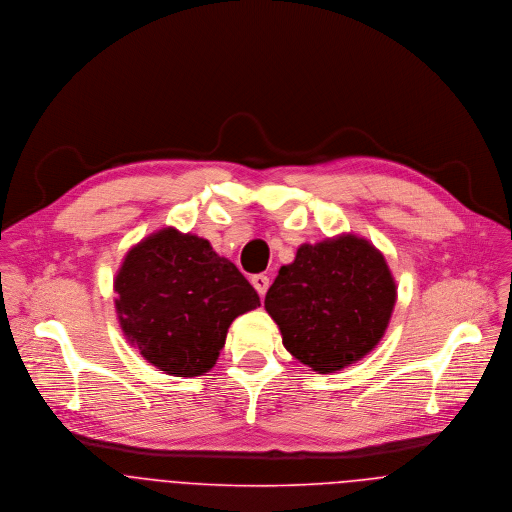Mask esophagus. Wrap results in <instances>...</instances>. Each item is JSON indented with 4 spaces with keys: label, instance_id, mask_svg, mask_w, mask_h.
Returning a JSON list of instances; mask_svg holds the SVG:
<instances>
[{
    "label": "esophagus",
    "instance_id": "esophagus-1",
    "mask_svg": "<svg viewBox=\"0 0 512 512\" xmlns=\"http://www.w3.org/2000/svg\"><path fill=\"white\" fill-rule=\"evenodd\" d=\"M252 286H254V290L260 293V295H266L268 292V288H270V278L268 276H264V274H256V276H252Z\"/></svg>",
    "mask_w": 512,
    "mask_h": 512
}]
</instances>
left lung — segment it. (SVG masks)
Returning <instances> with one entry per match:
<instances>
[{
  "mask_svg": "<svg viewBox=\"0 0 512 512\" xmlns=\"http://www.w3.org/2000/svg\"><path fill=\"white\" fill-rule=\"evenodd\" d=\"M394 303L396 282L384 256L355 234L301 244L264 299L284 347L321 374L370 353L388 327Z\"/></svg>",
  "mask_w": 512,
  "mask_h": 512,
  "instance_id": "left-lung-1",
  "label": "left lung"
}]
</instances>
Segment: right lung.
<instances>
[{"mask_svg":"<svg viewBox=\"0 0 512 512\" xmlns=\"http://www.w3.org/2000/svg\"><path fill=\"white\" fill-rule=\"evenodd\" d=\"M114 292L126 339L173 376L209 372L230 323L260 305L256 290L209 240L171 226L126 254Z\"/></svg>","mask_w":512,"mask_h":512,"instance_id":"add662e5","label":"right lung"}]
</instances>
